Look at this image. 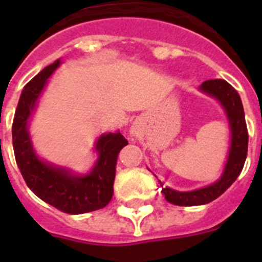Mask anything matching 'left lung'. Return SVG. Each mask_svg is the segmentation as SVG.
Returning <instances> with one entry per match:
<instances>
[{
  "mask_svg": "<svg viewBox=\"0 0 262 262\" xmlns=\"http://www.w3.org/2000/svg\"><path fill=\"white\" fill-rule=\"evenodd\" d=\"M203 93L216 98L226 110L231 128V147L222 177L210 186L193 191H177L164 187L169 203L177 206H198L212 202L235 182L242 173L248 151V129L239 93L226 80H207L200 86Z\"/></svg>",
  "mask_w": 262,
  "mask_h": 262,
  "instance_id": "obj_1",
  "label": "left lung"
}]
</instances>
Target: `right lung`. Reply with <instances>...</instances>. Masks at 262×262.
Returning <instances> with one entry per match:
<instances>
[{
	"label": "right lung",
	"instance_id": "right-lung-1",
	"mask_svg": "<svg viewBox=\"0 0 262 262\" xmlns=\"http://www.w3.org/2000/svg\"><path fill=\"white\" fill-rule=\"evenodd\" d=\"M60 62L56 60L46 67L23 88L11 128L14 155L23 180L36 196L67 214H84L103 209L111 201L118 154L128 142L120 133L99 136L94 147L98 160L85 176L72 174L67 169L45 163L36 156L27 124L47 78Z\"/></svg>",
	"mask_w": 262,
	"mask_h": 262
}]
</instances>
